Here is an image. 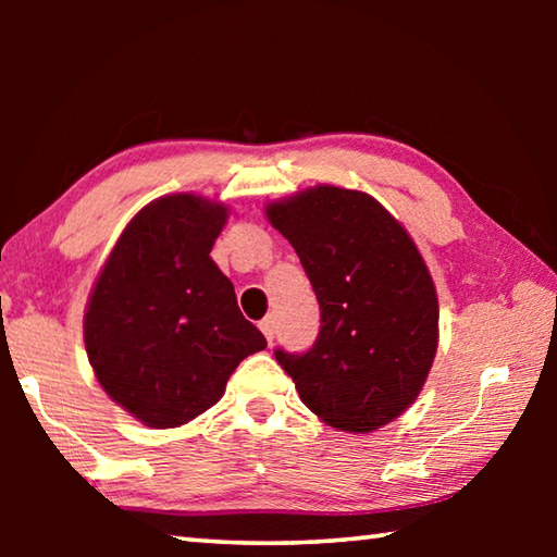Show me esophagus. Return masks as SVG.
I'll use <instances>...</instances> for the list:
<instances>
[{"mask_svg": "<svg viewBox=\"0 0 557 557\" xmlns=\"http://www.w3.org/2000/svg\"><path fill=\"white\" fill-rule=\"evenodd\" d=\"M260 332L265 334L268 342H272V338H275V319H272V317L262 319V322H260Z\"/></svg>", "mask_w": 557, "mask_h": 557, "instance_id": "34e87169", "label": "esophagus"}]
</instances>
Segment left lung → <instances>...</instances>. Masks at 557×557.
Returning a JSON list of instances; mask_svg holds the SVG:
<instances>
[{"label": "left lung", "mask_w": 557, "mask_h": 557, "mask_svg": "<svg viewBox=\"0 0 557 557\" xmlns=\"http://www.w3.org/2000/svg\"><path fill=\"white\" fill-rule=\"evenodd\" d=\"M322 312L305 354L277 348L301 403L326 425L373 432L410 408L437 354V292L408 231L363 191L314 186L268 203Z\"/></svg>", "instance_id": "1"}]
</instances>
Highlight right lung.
Segmentation results:
<instances>
[{
  "mask_svg": "<svg viewBox=\"0 0 557 557\" xmlns=\"http://www.w3.org/2000/svg\"><path fill=\"white\" fill-rule=\"evenodd\" d=\"M225 219L223 203L194 194L147 203L90 292L88 361L102 391L147 428H178L209 410L243 358L268 346L211 260Z\"/></svg>",
  "mask_w": 557,
  "mask_h": 557,
  "instance_id": "obj_1",
  "label": "right lung"
}]
</instances>
